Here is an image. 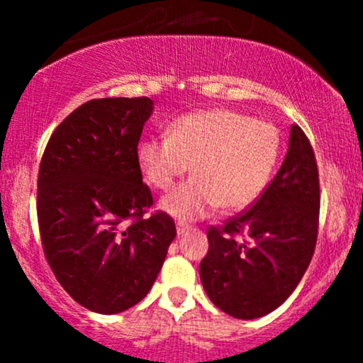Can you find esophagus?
<instances>
[{"label": "esophagus", "mask_w": 363, "mask_h": 363, "mask_svg": "<svg viewBox=\"0 0 363 363\" xmlns=\"http://www.w3.org/2000/svg\"><path fill=\"white\" fill-rule=\"evenodd\" d=\"M191 230H193L191 226L186 225V223H181V221L177 223V233H179V235H184V233L191 232Z\"/></svg>", "instance_id": "34e87169"}]
</instances>
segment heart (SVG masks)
Wrapping results in <instances>:
<instances>
[{
  "label": "heart",
  "instance_id": "1",
  "mask_svg": "<svg viewBox=\"0 0 363 363\" xmlns=\"http://www.w3.org/2000/svg\"><path fill=\"white\" fill-rule=\"evenodd\" d=\"M279 131L232 108H212L182 116L168 137L145 138L138 163L155 188L168 191L193 164L189 182L161 202L181 219L207 216L212 208L239 212L265 191L279 158Z\"/></svg>",
  "mask_w": 363,
  "mask_h": 363
}]
</instances>
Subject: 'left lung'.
<instances>
[{
  "label": "left lung",
  "instance_id": "obj_1",
  "mask_svg": "<svg viewBox=\"0 0 363 363\" xmlns=\"http://www.w3.org/2000/svg\"><path fill=\"white\" fill-rule=\"evenodd\" d=\"M320 225V175L313 145L294 124L290 147L265 191L221 226H208L200 279L208 298L239 320L265 316L309 267Z\"/></svg>",
  "mask_w": 363,
  "mask_h": 363
}]
</instances>
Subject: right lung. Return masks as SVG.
Wrapping results in <instances>:
<instances>
[{
	"label": "right lung",
	"instance_id": "add662e5",
	"mask_svg": "<svg viewBox=\"0 0 363 363\" xmlns=\"http://www.w3.org/2000/svg\"><path fill=\"white\" fill-rule=\"evenodd\" d=\"M152 100L100 98L75 108L50 135L38 168L40 239L57 283L100 314L149 294L177 235L167 212L151 216L138 142Z\"/></svg>",
	"mask_w": 363,
	"mask_h": 363
}]
</instances>
